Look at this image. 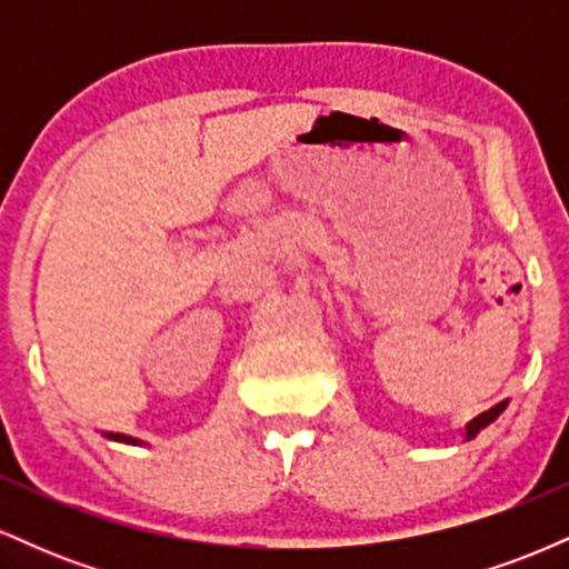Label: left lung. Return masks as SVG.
Returning <instances> with one entry per match:
<instances>
[{
    "label": "left lung",
    "instance_id": "1",
    "mask_svg": "<svg viewBox=\"0 0 569 569\" xmlns=\"http://www.w3.org/2000/svg\"><path fill=\"white\" fill-rule=\"evenodd\" d=\"M506 407H508V398H506V401L495 403L492 409H487V411H481V415H476L473 420H471V422H466V428H462V439H466V441L476 439V436H479L481 430H485L487 426H492V422L498 420V417L502 415V411H506Z\"/></svg>",
    "mask_w": 569,
    "mask_h": 569
}]
</instances>
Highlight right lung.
Here are the masks:
<instances>
[{"label": "right lung", "mask_w": 569, "mask_h": 569, "mask_svg": "<svg viewBox=\"0 0 569 569\" xmlns=\"http://www.w3.org/2000/svg\"><path fill=\"white\" fill-rule=\"evenodd\" d=\"M103 439L109 441H120V443H133V447H141V439H133V436H126V433H101Z\"/></svg>", "instance_id": "obj_1"}]
</instances>
